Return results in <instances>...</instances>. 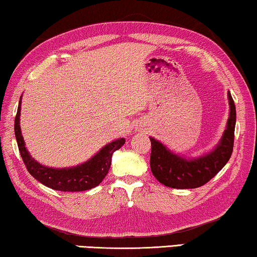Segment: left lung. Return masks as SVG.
<instances>
[{
  "label": "left lung",
  "mask_w": 257,
  "mask_h": 257,
  "mask_svg": "<svg viewBox=\"0 0 257 257\" xmlns=\"http://www.w3.org/2000/svg\"><path fill=\"white\" fill-rule=\"evenodd\" d=\"M230 113L222 138L210 152L197 157H186L172 152L151 137V169L155 178L164 186L187 189L208 183L227 163L233 151L236 112L233 98L227 92Z\"/></svg>",
  "instance_id": "8db88e82"
}]
</instances>
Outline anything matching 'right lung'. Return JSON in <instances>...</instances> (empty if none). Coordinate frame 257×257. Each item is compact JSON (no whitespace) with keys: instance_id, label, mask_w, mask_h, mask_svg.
I'll list each match as a JSON object with an SVG mask.
<instances>
[{"instance_id":"add662e5","label":"right lung","mask_w":257,"mask_h":257,"mask_svg":"<svg viewBox=\"0 0 257 257\" xmlns=\"http://www.w3.org/2000/svg\"><path fill=\"white\" fill-rule=\"evenodd\" d=\"M22 96L19 98L17 115L15 118V136L24 164L31 175L45 186L61 192H81L96 187L104 179L111 165L112 154L125 144L124 138H119L104 147L84 163L70 168L46 167L35 161L27 151L21 130Z\"/></svg>"}]
</instances>
